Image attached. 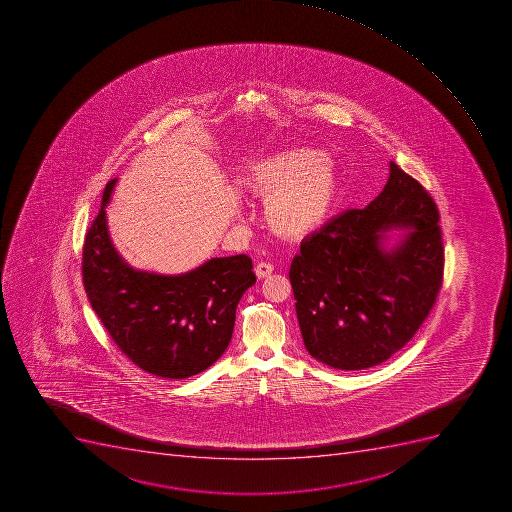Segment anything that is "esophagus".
Segmentation results:
<instances>
[{"label":"esophagus","instance_id":"esophagus-1","mask_svg":"<svg viewBox=\"0 0 512 512\" xmlns=\"http://www.w3.org/2000/svg\"><path fill=\"white\" fill-rule=\"evenodd\" d=\"M254 272H256V276L259 279H266V277L271 276L272 272H274V266L271 263H259Z\"/></svg>","mask_w":512,"mask_h":512}]
</instances>
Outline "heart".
I'll use <instances>...</instances> for the list:
<instances>
[{
    "label": "heart",
    "mask_w": 512,
    "mask_h": 512,
    "mask_svg": "<svg viewBox=\"0 0 512 512\" xmlns=\"http://www.w3.org/2000/svg\"><path fill=\"white\" fill-rule=\"evenodd\" d=\"M245 187L266 199L264 217L272 232L297 238L325 220L336 196V174L328 158L297 148L249 166Z\"/></svg>",
    "instance_id": "heart-1"
}]
</instances>
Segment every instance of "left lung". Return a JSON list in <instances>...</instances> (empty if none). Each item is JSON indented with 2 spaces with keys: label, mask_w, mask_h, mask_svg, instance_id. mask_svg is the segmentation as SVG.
I'll list each match as a JSON object with an SVG mask.
<instances>
[{
  "label": "left lung",
  "mask_w": 512,
  "mask_h": 512,
  "mask_svg": "<svg viewBox=\"0 0 512 512\" xmlns=\"http://www.w3.org/2000/svg\"><path fill=\"white\" fill-rule=\"evenodd\" d=\"M439 209L423 184L390 163L383 191L302 241L290 266L307 351L339 370H364L400 351L431 313L444 280ZM413 226L388 254L383 229Z\"/></svg>",
  "instance_id": "left-lung-1"
}]
</instances>
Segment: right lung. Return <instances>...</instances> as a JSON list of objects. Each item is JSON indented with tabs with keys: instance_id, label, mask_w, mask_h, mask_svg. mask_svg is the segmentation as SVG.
Wrapping results in <instances>:
<instances>
[{
	"instance_id": "obj_1",
	"label": "right lung",
	"mask_w": 512,
	"mask_h": 512,
	"mask_svg": "<svg viewBox=\"0 0 512 512\" xmlns=\"http://www.w3.org/2000/svg\"><path fill=\"white\" fill-rule=\"evenodd\" d=\"M117 179L86 232L81 276L86 295L112 341L137 367L161 378L199 374L232 339L236 307L254 285L246 254L214 258L181 276L135 271L122 261L106 227Z\"/></svg>"
}]
</instances>
